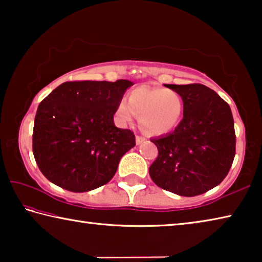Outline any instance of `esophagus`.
I'll use <instances>...</instances> for the list:
<instances>
[{
	"label": "esophagus",
	"instance_id": "34e87169",
	"mask_svg": "<svg viewBox=\"0 0 262 262\" xmlns=\"http://www.w3.org/2000/svg\"><path fill=\"white\" fill-rule=\"evenodd\" d=\"M145 140H147V137H145V136L136 135V143H137V144H141L142 142H144Z\"/></svg>",
	"mask_w": 262,
	"mask_h": 262
}]
</instances>
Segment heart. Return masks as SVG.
Here are the masks:
<instances>
[{"instance_id":"1","label":"heart","mask_w":262,"mask_h":262,"mask_svg":"<svg viewBox=\"0 0 262 262\" xmlns=\"http://www.w3.org/2000/svg\"><path fill=\"white\" fill-rule=\"evenodd\" d=\"M184 114V99L172 89L137 86L121 99L115 115L121 122H132L139 117L142 130L150 135H164L179 125Z\"/></svg>"}]
</instances>
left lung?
Segmentation results:
<instances>
[{
    "label": "left lung",
    "mask_w": 262,
    "mask_h": 262,
    "mask_svg": "<svg viewBox=\"0 0 262 262\" xmlns=\"http://www.w3.org/2000/svg\"><path fill=\"white\" fill-rule=\"evenodd\" d=\"M184 99V118L174 130L154 139L158 156L149 174L158 187L196 196L224 180L236 155L231 108L203 84H166Z\"/></svg>",
    "instance_id": "1"
}]
</instances>
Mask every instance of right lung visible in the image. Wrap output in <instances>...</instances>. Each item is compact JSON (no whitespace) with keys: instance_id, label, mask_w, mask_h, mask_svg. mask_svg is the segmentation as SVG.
I'll use <instances>...</instances> for the list:
<instances>
[{"instance_id":"add662e5","label":"right lung","mask_w":262,"mask_h":262,"mask_svg":"<svg viewBox=\"0 0 262 262\" xmlns=\"http://www.w3.org/2000/svg\"><path fill=\"white\" fill-rule=\"evenodd\" d=\"M115 82L62 83L38 106L32 149L39 170L70 192H89L113 178L121 157L135 145L130 129L117 128L113 115L128 88Z\"/></svg>"}]
</instances>
